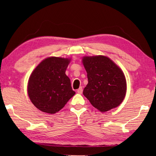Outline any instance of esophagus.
Listing matches in <instances>:
<instances>
[{
  "instance_id": "1",
  "label": "esophagus",
  "mask_w": 156,
  "mask_h": 156,
  "mask_svg": "<svg viewBox=\"0 0 156 156\" xmlns=\"http://www.w3.org/2000/svg\"><path fill=\"white\" fill-rule=\"evenodd\" d=\"M83 87H80L77 90V92L79 94H83Z\"/></svg>"
}]
</instances>
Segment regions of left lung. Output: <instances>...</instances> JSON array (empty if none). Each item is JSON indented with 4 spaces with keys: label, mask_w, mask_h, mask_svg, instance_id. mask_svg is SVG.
<instances>
[{
    "label": "left lung",
    "mask_w": 156,
    "mask_h": 156,
    "mask_svg": "<svg viewBox=\"0 0 156 156\" xmlns=\"http://www.w3.org/2000/svg\"><path fill=\"white\" fill-rule=\"evenodd\" d=\"M83 63L88 84L83 94L92 106L105 112L119 106L125 97L126 83L122 71L109 58L85 56Z\"/></svg>",
    "instance_id": "left-lung-1"
}]
</instances>
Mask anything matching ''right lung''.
I'll return each instance as SVG.
<instances>
[{"mask_svg": "<svg viewBox=\"0 0 156 156\" xmlns=\"http://www.w3.org/2000/svg\"><path fill=\"white\" fill-rule=\"evenodd\" d=\"M69 62V59L64 58H47L31 73L27 91L37 109L54 114L62 109L76 94L70 79L65 74Z\"/></svg>", "mask_w": 156, "mask_h": 156, "instance_id": "right-lung-1", "label": "right lung"}]
</instances>
